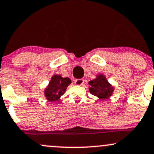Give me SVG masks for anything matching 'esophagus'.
Here are the masks:
<instances>
[{
  "instance_id": "obj_1",
  "label": "esophagus",
  "mask_w": 154,
  "mask_h": 154,
  "mask_svg": "<svg viewBox=\"0 0 154 154\" xmlns=\"http://www.w3.org/2000/svg\"><path fill=\"white\" fill-rule=\"evenodd\" d=\"M75 84L77 85H82L84 84V79H77L75 80Z\"/></svg>"
}]
</instances>
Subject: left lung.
Returning a JSON list of instances; mask_svg holds the SVG:
<instances>
[{
	"label": "left lung",
	"instance_id": "obj_1",
	"mask_svg": "<svg viewBox=\"0 0 154 154\" xmlns=\"http://www.w3.org/2000/svg\"><path fill=\"white\" fill-rule=\"evenodd\" d=\"M88 84L91 86L89 88L90 93L100 99L109 98L114 91V87L108 82L105 76L101 74L97 76L95 79L90 81Z\"/></svg>",
	"mask_w": 154,
	"mask_h": 154
}]
</instances>
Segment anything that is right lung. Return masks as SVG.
<instances>
[{
	"mask_svg": "<svg viewBox=\"0 0 154 154\" xmlns=\"http://www.w3.org/2000/svg\"><path fill=\"white\" fill-rule=\"evenodd\" d=\"M71 82V79L68 77L63 78L61 75H54L44 91L45 98L51 102L59 100Z\"/></svg>",
	"mask_w": 154,
	"mask_h": 154,
	"instance_id": "right-lung-1",
	"label": "right lung"
}]
</instances>
